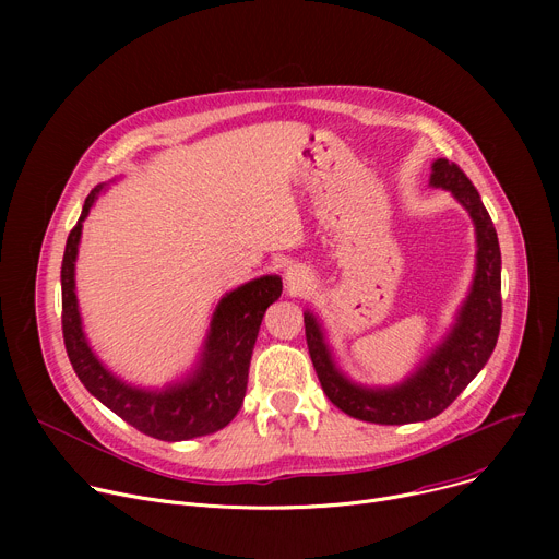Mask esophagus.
I'll return each instance as SVG.
<instances>
[{
	"instance_id": "esophagus-1",
	"label": "esophagus",
	"mask_w": 559,
	"mask_h": 559,
	"mask_svg": "<svg viewBox=\"0 0 559 559\" xmlns=\"http://www.w3.org/2000/svg\"><path fill=\"white\" fill-rule=\"evenodd\" d=\"M285 285L289 295H306V292L314 285L312 272L304 264H289L285 272Z\"/></svg>"
}]
</instances>
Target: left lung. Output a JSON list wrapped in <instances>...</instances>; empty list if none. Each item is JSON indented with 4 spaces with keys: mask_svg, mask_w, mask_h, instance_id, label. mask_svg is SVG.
Listing matches in <instances>:
<instances>
[{
    "mask_svg": "<svg viewBox=\"0 0 559 559\" xmlns=\"http://www.w3.org/2000/svg\"><path fill=\"white\" fill-rule=\"evenodd\" d=\"M430 188L449 190L472 217L476 272L453 326L413 373L390 388L354 383L335 365L321 321L310 310L304 312L308 350L321 390L342 413L360 421L401 426L428 421L444 413L487 365L501 331V249L483 199L466 174L447 158L432 163Z\"/></svg>",
    "mask_w": 559,
    "mask_h": 559,
    "instance_id": "obj_1",
    "label": "left lung"
}]
</instances>
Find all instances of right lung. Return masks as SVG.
I'll list each match as a JSON object with an SVG mask.
<instances>
[{
	"mask_svg": "<svg viewBox=\"0 0 559 559\" xmlns=\"http://www.w3.org/2000/svg\"><path fill=\"white\" fill-rule=\"evenodd\" d=\"M108 183L85 197L81 217L68 235L61 264L63 337L68 358L83 388L117 417L140 432L163 442H186L222 430L238 415L247 394L249 365L255 337L267 308L281 297L283 281L276 274L253 278L235 287L213 310L209 333L194 367L165 388H138L112 373L85 337L76 299L74 267L85 217Z\"/></svg>",
	"mask_w": 559,
	"mask_h": 559,
	"instance_id": "1",
	"label": "right lung"
}]
</instances>
